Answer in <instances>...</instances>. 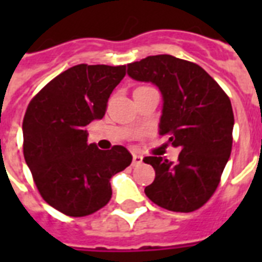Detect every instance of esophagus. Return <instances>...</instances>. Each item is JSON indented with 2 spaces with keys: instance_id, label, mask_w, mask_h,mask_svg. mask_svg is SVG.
Instances as JSON below:
<instances>
[{
  "instance_id": "obj_1",
  "label": "esophagus",
  "mask_w": 262,
  "mask_h": 262,
  "mask_svg": "<svg viewBox=\"0 0 262 262\" xmlns=\"http://www.w3.org/2000/svg\"><path fill=\"white\" fill-rule=\"evenodd\" d=\"M141 163H143V156L135 154V155H133V166H137V164Z\"/></svg>"
}]
</instances>
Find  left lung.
<instances>
[{
	"label": "left lung",
	"instance_id": "1",
	"mask_svg": "<svg viewBox=\"0 0 262 262\" xmlns=\"http://www.w3.org/2000/svg\"><path fill=\"white\" fill-rule=\"evenodd\" d=\"M127 75L155 84L163 96L159 135L179 148L177 162L148 156L155 181L145 187L152 203L172 212H193L215 193L232 147L230 99L197 63L172 55H149L127 65Z\"/></svg>",
	"mask_w": 262,
	"mask_h": 262
}]
</instances>
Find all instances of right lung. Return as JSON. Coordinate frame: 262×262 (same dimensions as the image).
<instances>
[{
	"instance_id": "obj_1",
	"label": "right lung",
	"mask_w": 262,
	"mask_h": 262,
	"mask_svg": "<svg viewBox=\"0 0 262 262\" xmlns=\"http://www.w3.org/2000/svg\"><path fill=\"white\" fill-rule=\"evenodd\" d=\"M125 71V65L80 63L51 80L27 107L24 159L43 200L65 215L81 217L104 207L111 177L132 163L122 145L102 151L87 143V126L103 118Z\"/></svg>"
}]
</instances>
